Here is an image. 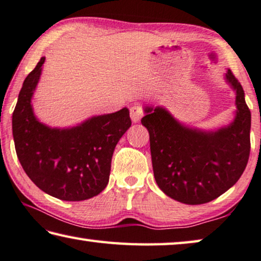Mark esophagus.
<instances>
[{"instance_id": "34e87169", "label": "esophagus", "mask_w": 261, "mask_h": 261, "mask_svg": "<svg viewBox=\"0 0 261 261\" xmlns=\"http://www.w3.org/2000/svg\"><path fill=\"white\" fill-rule=\"evenodd\" d=\"M144 115V111L143 108L139 106H134L130 108V117L132 119V122L134 123H137L140 121V118L143 117Z\"/></svg>"}]
</instances>
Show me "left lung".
<instances>
[{"mask_svg": "<svg viewBox=\"0 0 261 261\" xmlns=\"http://www.w3.org/2000/svg\"><path fill=\"white\" fill-rule=\"evenodd\" d=\"M226 81L236 90L233 122L217 131L192 129L161 107L145 108L142 124L150 134L154 179L173 200L203 204L221 196L242 176L249 161L251 111L232 72Z\"/></svg>", "mask_w": 261, "mask_h": 261, "instance_id": "8db88e82", "label": "left lung"}]
</instances>
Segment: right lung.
Here are the masks:
<instances>
[{
    "label": "right lung",
    "instance_id": "right-lung-1",
    "mask_svg": "<svg viewBox=\"0 0 261 261\" xmlns=\"http://www.w3.org/2000/svg\"><path fill=\"white\" fill-rule=\"evenodd\" d=\"M40 58L25 77L12 114V136L20 165L32 182L63 201H84L107 187L116 145L131 126L129 109L94 116L68 129L36 118L31 98L38 84Z\"/></svg>",
    "mask_w": 261,
    "mask_h": 261
}]
</instances>
